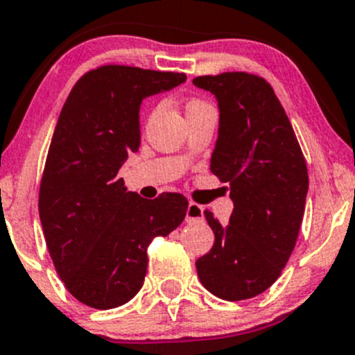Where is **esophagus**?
I'll use <instances>...</instances> for the list:
<instances>
[{"mask_svg":"<svg viewBox=\"0 0 355 355\" xmlns=\"http://www.w3.org/2000/svg\"><path fill=\"white\" fill-rule=\"evenodd\" d=\"M200 220H203V207L195 202H189L188 210H186V222H200Z\"/></svg>","mask_w":355,"mask_h":355,"instance_id":"obj_1","label":"esophagus"}]
</instances>
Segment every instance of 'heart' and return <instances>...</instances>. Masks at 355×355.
I'll use <instances>...</instances> for the list:
<instances>
[{"label": "heart", "mask_w": 355, "mask_h": 355, "mask_svg": "<svg viewBox=\"0 0 355 355\" xmlns=\"http://www.w3.org/2000/svg\"><path fill=\"white\" fill-rule=\"evenodd\" d=\"M193 104H200V101H191L188 105H193Z\"/></svg>", "instance_id": "b5f03b06"}]
</instances>
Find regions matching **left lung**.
Segmentation results:
<instances>
[{"label":"left lung","instance_id":"1","mask_svg":"<svg viewBox=\"0 0 355 355\" xmlns=\"http://www.w3.org/2000/svg\"><path fill=\"white\" fill-rule=\"evenodd\" d=\"M218 101L220 126L210 171L231 188L234 210L196 259L200 282L225 301H243L272 286L287 265L304 215L308 167L286 109L263 76L225 71L193 80Z\"/></svg>","mask_w":355,"mask_h":355}]
</instances>
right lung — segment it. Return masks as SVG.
Masks as SVG:
<instances>
[{
	"label": "right lung",
	"instance_id": "obj_1",
	"mask_svg": "<svg viewBox=\"0 0 355 355\" xmlns=\"http://www.w3.org/2000/svg\"><path fill=\"white\" fill-rule=\"evenodd\" d=\"M184 73L104 64L87 71L61 109L39 189L47 250L69 294L112 309L144 286L147 250L184 220L188 200L126 191L119 167L140 147V104Z\"/></svg>",
	"mask_w": 355,
	"mask_h": 355
}]
</instances>
